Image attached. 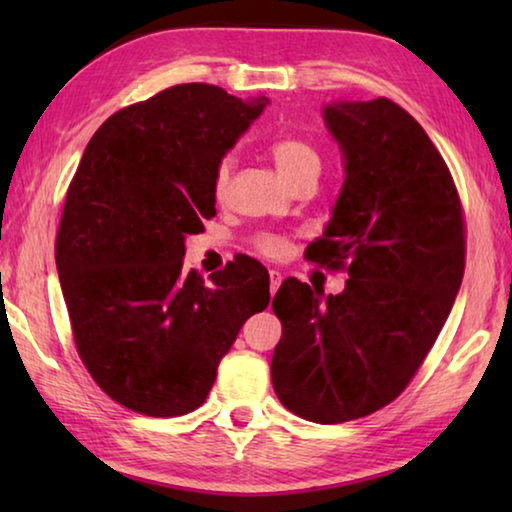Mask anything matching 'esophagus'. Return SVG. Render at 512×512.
I'll list each match as a JSON object with an SVG mask.
<instances>
[{"label": "esophagus", "mask_w": 512, "mask_h": 512, "mask_svg": "<svg viewBox=\"0 0 512 512\" xmlns=\"http://www.w3.org/2000/svg\"><path fill=\"white\" fill-rule=\"evenodd\" d=\"M268 277H271V296H275L277 289H280V284H282L284 277H282L280 271H271V273H268Z\"/></svg>", "instance_id": "1"}]
</instances>
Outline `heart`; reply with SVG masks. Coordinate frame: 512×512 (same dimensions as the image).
Returning <instances> with one entry per match:
<instances>
[{"instance_id":"b5f03b06","label":"heart","mask_w":512,"mask_h":512,"mask_svg":"<svg viewBox=\"0 0 512 512\" xmlns=\"http://www.w3.org/2000/svg\"><path fill=\"white\" fill-rule=\"evenodd\" d=\"M268 155H271L277 171H280V176L287 180L289 185L305 176H318L320 171V153L316 149V144L300 135H277L275 140L268 144ZM230 176L232 160L223 158L214 171L212 189L216 201H223L225 194H228ZM253 246L259 255H264L268 259H280L289 253L291 241L287 235H280V232H262V235H257L253 239Z\"/></svg>"}]
</instances>
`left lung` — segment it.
<instances>
[{
	"instance_id": "8db88e82",
	"label": "left lung",
	"mask_w": 512,
	"mask_h": 512,
	"mask_svg": "<svg viewBox=\"0 0 512 512\" xmlns=\"http://www.w3.org/2000/svg\"><path fill=\"white\" fill-rule=\"evenodd\" d=\"M323 115L345 183L305 255L350 277L327 298L282 282L271 377L291 413L339 424L391 404L422 366L461 289L465 219L443 155L395 101H341Z\"/></svg>"
}]
</instances>
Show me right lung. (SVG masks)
Here are the masks:
<instances>
[{"label": "right lung", "mask_w": 512, "mask_h": 512, "mask_svg": "<svg viewBox=\"0 0 512 512\" xmlns=\"http://www.w3.org/2000/svg\"><path fill=\"white\" fill-rule=\"evenodd\" d=\"M266 103L173 85L103 121L67 187L56 266L76 352L135 413L198 409L241 325L271 300L257 259L225 264L212 284L183 268L185 237L216 214V167Z\"/></svg>", "instance_id": "1"}]
</instances>
